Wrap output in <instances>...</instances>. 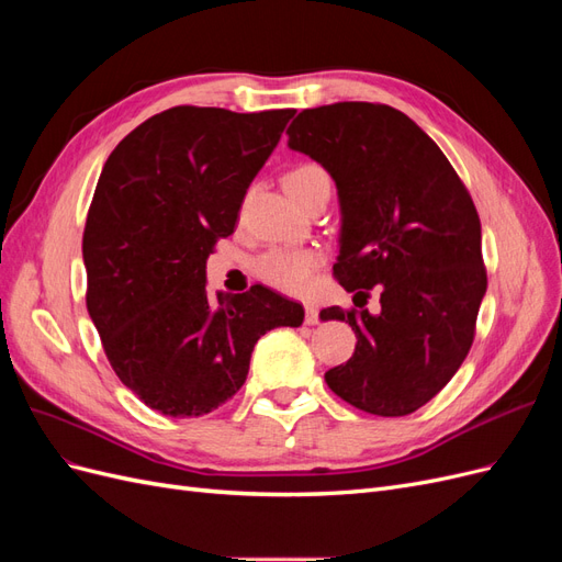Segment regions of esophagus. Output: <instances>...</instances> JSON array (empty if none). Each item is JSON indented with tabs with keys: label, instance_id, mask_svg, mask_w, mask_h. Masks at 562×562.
Instances as JSON below:
<instances>
[{
	"label": "esophagus",
	"instance_id": "esophagus-1",
	"mask_svg": "<svg viewBox=\"0 0 562 562\" xmlns=\"http://www.w3.org/2000/svg\"><path fill=\"white\" fill-rule=\"evenodd\" d=\"M304 323H307V326H316L318 323V310L314 304H307V307H304Z\"/></svg>",
	"mask_w": 562,
	"mask_h": 562
}]
</instances>
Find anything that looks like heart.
<instances>
[{
    "label": "heart",
    "mask_w": 562,
    "mask_h": 562,
    "mask_svg": "<svg viewBox=\"0 0 562 562\" xmlns=\"http://www.w3.org/2000/svg\"><path fill=\"white\" fill-rule=\"evenodd\" d=\"M330 184L328 173L316 164H300L285 173L283 184L295 201L307 196L314 187ZM321 265V255L312 248H271L255 262V274L283 293L302 295L312 288V277Z\"/></svg>",
    "instance_id": "1"
}]
</instances>
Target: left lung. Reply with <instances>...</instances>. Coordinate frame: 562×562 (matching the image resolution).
<instances>
[{"label": "left lung", "instance_id": "obj_1", "mask_svg": "<svg viewBox=\"0 0 562 562\" xmlns=\"http://www.w3.org/2000/svg\"><path fill=\"white\" fill-rule=\"evenodd\" d=\"M285 133L288 147L335 180L339 285L363 300L380 288L378 314L321 312L323 321H347L359 339L326 382L370 415H411L452 380L471 349L487 288L479 213L440 147L394 108L302 110Z\"/></svg>", "mask_w": 562, "mask_h": 562}]
</instances>
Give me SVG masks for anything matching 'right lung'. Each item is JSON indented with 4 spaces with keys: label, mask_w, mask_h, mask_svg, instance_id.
<instances>
[{
    "label": "right lung",
    "mask_w": 562,
    "mask_h": 562,
    "mask_svg": "<svg viewBox=\"0 0 562 562\" xmlns=\"http://www.w3.org/2000/svg\"><path fill=\"white\" fill-rule=\"evenodd\" d=\"M295 112L180 105L108 157L83 227L87 307L116 378L151 411L201 417L246 382L258 339L302 326L265 285L206 291V260Z\"/></svg>",
    "instance_id": "right-lung-1"
}]
</instances>
